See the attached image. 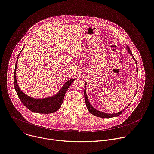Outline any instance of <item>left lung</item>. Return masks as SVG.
Segmentation results:
<instances>
[{
  "label": "left lung",
  "mask_w": 154,
  "mask_h": 154,
  "mask_svg": "<svg viewBox=\"0 0 154 154\" xmlns=\"http://www.w3.org/2000/svg\"><path fill=\"white\" fill-rule=\"evenodd\" d=\"M127 49H128V53L131 55L132 57L133 58L134 60L135 61L136 63L137 64V63H136V60L134 58V57H133V54H132V53H131V51H130V48H129L128 46H127ZM136 67H137V68H136V71H137V72H138L137 65H136ZM85 85H86V82H85ZM86 86H85V87H86ZM136 92H137V91H136ZM136 94H135V95H136ZM84 98H85V101H86V105L87 108H88V109L89 110V111L91 114H92L93 115H94V116H97V117H102V118H110V117H116V116H119V115L121 114L125 110V109H127V107L130 105V103H131H131L127 106V107L126 108H125L124 110H122V111H120V112H119L116 113V114H108V113L102 112H101V111H99L97 110L96 109H95V108L91 105L90 102H89V99H88V96H87L86 92V90H84Z\"/></svg>",
  "instance_id": "left-lung-1"
}]
</instances>
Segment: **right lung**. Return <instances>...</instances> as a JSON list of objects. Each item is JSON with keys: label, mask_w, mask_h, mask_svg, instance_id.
I'll use <instances>...</instances> for the list:
<instances>
[{"label": "right lung", "mask_w": 154, "mask_h": 154, "mask_svg": "<svg viewBox=\"0 0 154 154\" xmlns=\"http://www.w3.org/2000/svg\"><path fill=\"white\" fill-rule=\"evenodd\" d=\"M23 49L24 47L22 49V50ZM20 54L21 52L19 54V55ZM19 55L18 56V59H17L15 64V68L14 72V87L17 94H18V97L22 102V103L27 108H28L29 110L33 112H37L41 114H49L57 111L60 108L63 103L64 96L67 89L75 79H71L70 80H68L65 84H63V86L60 89V90L53 97L42 99H36L30 97L21 91L16 81V72L17 62H18Z\"/></svg>", "instance_id": "1"}]
</instances>
